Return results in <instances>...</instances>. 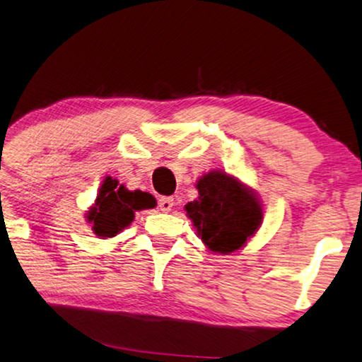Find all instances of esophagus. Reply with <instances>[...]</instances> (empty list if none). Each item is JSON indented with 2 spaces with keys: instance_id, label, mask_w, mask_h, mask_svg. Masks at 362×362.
<instances>
[{
  "instance_id": "34e87169",
  "label": "esophagus",
  "mask_w": 362,
  "mask_h": 362,
  "mask_svg": "<svg viewBox=\"0 0 362 362\" xmlns=\"http://www.w3.org/2000/svg\"><path fill=\"white\" fill-rule=\"evenodd\" d=\"M175 205V199L173 197H162L158 200V207L162 212H170Z\"/></svg>"
}]
</instances>
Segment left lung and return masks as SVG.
Instances as JSON below:
<instances>
[{"label": "left lung", "mask_w": 362, "mask_h": 362, "mask_svg": "<svg viewBox=\"0 0 362 362\" xmlns=\"http://www.w3.org/2000/svg\"><path fill=\"white\" fill-rule=\"evenodd\" d=\"M199 199L186 212L210 251L230 254L241 249L262 223L264 212L251 189L223 171H210L197 181Z\"/></svg>", "instance_id": "8db88e82"}]
</instances>
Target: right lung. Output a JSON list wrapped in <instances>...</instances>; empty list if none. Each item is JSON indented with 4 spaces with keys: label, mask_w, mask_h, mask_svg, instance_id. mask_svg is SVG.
I'll return each instance as SVG.
<instances>
[{
    "label": "right lung",
    "mask_w": 362,
    "mask_h": 362,
    "mask_svg": "<svg viewBox=\"0 0 362 362\" xmlns=\"http://www.w3.org/2000/svg\"><path fill=\"white\" fill-rule=\"evenodd\" d=\"M157 200L148 192L127 191L113 177H107L100 187L95 205L88 210L87 220L100 238H113L129 226L137 210L153 209Z\"/></svg>",
    "instance_id": "right-lung-1"
}]
</instances>
